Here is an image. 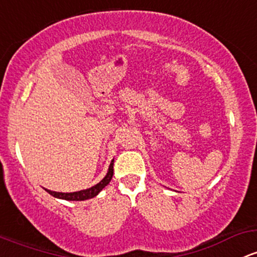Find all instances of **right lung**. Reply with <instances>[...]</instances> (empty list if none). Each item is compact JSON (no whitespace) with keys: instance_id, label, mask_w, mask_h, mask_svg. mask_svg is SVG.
Masks as SVG:
<instances>
[{"instance_id":"right-lung-1","label":"right lung","mask_w":257,"mask_h":257,"mask_svg":"<svg viewBox=\"0 0 257 257\" xmlns=\"http://www.w3.org/2000/svg\"><path fill=\"white\" fill-rule=\"evenodd\" d=\"M113 161L112 160L111 165H109L108 172H107L106 177L101 180L100 183H97L96 185L94 187L85 189V190H80V191H74V193H57V191H51L47 190L46 191L49 194H51L52 196L58 197V199H64V200H70V201H81V200H87V199H91V197L96 196L103 188L111 182L112 177H113Z\"/></svg>"}]
</instances>
